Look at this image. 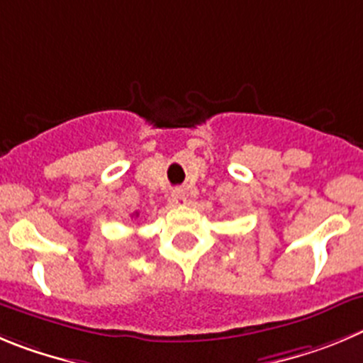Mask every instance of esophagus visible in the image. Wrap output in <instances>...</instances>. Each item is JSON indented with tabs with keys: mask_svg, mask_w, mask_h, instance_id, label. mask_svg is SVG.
Here are the masks:
<instances>
[{
	"mask_svg": "<svg viewBox=\"0 0 363 363\" xmlns=\"http://www.w3.org/2000/svg\"><path fill=\"white\" fill-rule=\"evenodd\" d=\"M172 201H174L175 204H186L184 189H174V193H172Z\"/></svg>",
	"mask_w": 363,
	"mask_h": 363,
	"instance_id": "obj_1",
	"label": "esophagus"
}]
</instances>
